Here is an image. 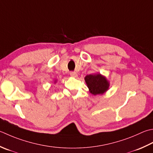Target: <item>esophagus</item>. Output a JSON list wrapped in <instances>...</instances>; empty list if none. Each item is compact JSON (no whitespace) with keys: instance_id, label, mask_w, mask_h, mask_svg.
Instances as JSON below:
<instances>
[{"instance_id":"obj_1","label":"esophagus","mask_w":153,"mask_h":153,"mask_svg":"<svg viewBox=\"0 0 153 153\" xmlns=\"http://www.w3.org/2000/svg\"><path fill=\"white\" fill-rule=\"evenodd\" d=\"M70 76L71 77H77V73L76 72H74V71H71V72H70Z\"/></svg>"}]
</instances>
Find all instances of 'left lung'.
<instances>
[{
	"label": "left lung",
	"mask_w": 153,
	"mask_h": 153,
	"mask_svg": "<svg viewBox=\"0 0 153 153\" xmlns=\"http://www.w3.org/2000/svg\"><path fill=\"white\" fill-rule=\"evenodd\" d=\"M84 79L89 92L94 95H103L109 89V82L100 73L88 75Z\"/></svg>",
	"instance_id": "obj_1"
}]
</instances>
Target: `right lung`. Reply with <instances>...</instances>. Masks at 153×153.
<instances>
[{"label": "right lung", "instance_id": "1", "mask_svg": "<svg viewBox=\"0 0 153 153\" xmlns=\"http://www.w3.org/2000/svg\"><path fill=\"white\" fill-rule=\"evenodd\" d=\"M57 81H58V80H57V79L53 80V83H55V84H56V83H57Z\"/></svg>", "mask_w": 153, "mask_h": 153}]
</instances>
